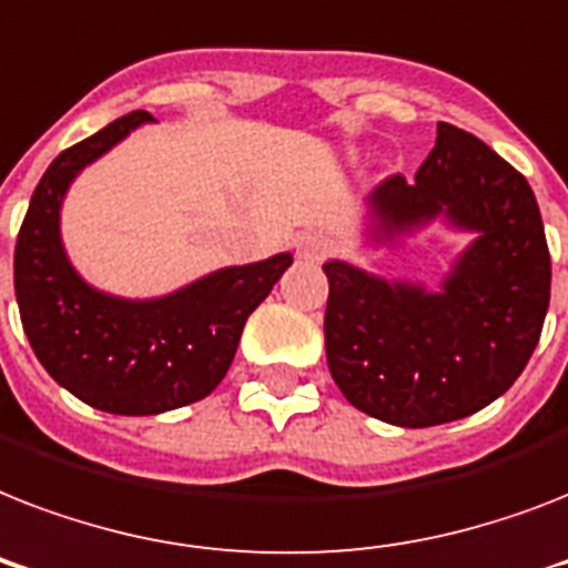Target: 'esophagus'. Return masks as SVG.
<instances>
[{"instance_id":"34e87169","label":"esophagus","mask_w":568,"mask_h":568,"mask_svg":"<svg viewBox=\"0 0 568 568\" xmlns=\"http://www.w3.org/2000/svg\"><path fill=\"white\" fill-rule=\"evenodd\" d=\"M294 250H297V256L306 258V262H321V258L327 256L329 250H333V239H329L327 232H321V230L301 232L297 241H294Z\"/></svg>"}]
</instances>
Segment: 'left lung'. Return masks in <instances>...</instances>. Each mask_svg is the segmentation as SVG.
<instances>
[{
  "label": "left lung",
  "mask_w": 568,
  "mask_h": 568,
  "mask_svg": "<svg viewBox=\"0 0 568 568\" xmlns=\"http://www.w3.org/2000/svg\"><path fill=\"white\" fill-rule=\"evenodd\" d=\"M368 209L377 244L436 217L475 232V241L442 292L388 283L338 258L324 265L336 386L356 409L397 427L484 409L525 372L551 297V256L528 180L480 138L439 123L415 182L388 176Z\"/></svg>",
  "instance_id": "8db88e82"
}]
</instances>
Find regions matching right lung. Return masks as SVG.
<instances>
[{
	"mask_svg": "<svg viewBox=\"0 0 568 568\" xmlns=\"http://www.w3.org/2000/svg\"><path fill=\"white\" fill-rule=\"evenodd\" d=\"M141 123L153 118L132 111L58 155L31 194L13 250V292L34 356L58 386L114 415L168 413L212 395L250 312L292 265V253H276L221 267L155 301H126L84 283L61 244V203L79 171Z\"/></svg>",
	"mask_w": 568,
	"mask_h": 568,
	"instance_id": "1",
	"label": "right lung"
}]
</instances>
